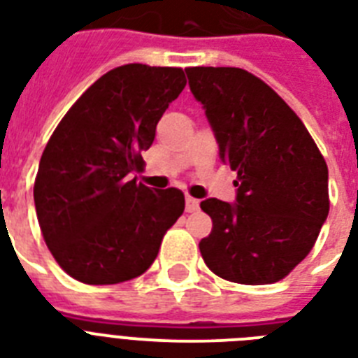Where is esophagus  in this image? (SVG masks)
I'll return each mask as SVG.
<instances>
[{
    "mask_svg": "<svg viewBox=\"0 0 358 358\" xmlns=\"http://www.w3.org/2000/svg\"><path fill=\"white\" fill-rule=\"evenodd\" d=\"M199 206H201V202L196 201V199H193V196H185V210H187V212H196Z\"/></svg>",
    "mask_w": 358,
    "mask_h": 358,
    "instance_id": "obj_1",
    "label": "esophagus"
}]
</instances>
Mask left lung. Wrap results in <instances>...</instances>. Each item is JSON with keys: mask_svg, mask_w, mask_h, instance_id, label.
<instances>
[{"mask_svg": "<svg viewBox=\"0 0 358 358\" xmlns=\"http://www.w3.org/2000/svg\"><path fill=\"white\" fill-rule=\"evenodd\" d=\"M219 145L238 173L236 202L206 199L213 229L199 243L217 277L239 284L284 278L316 243L329 215V171L289 106L243 69H185Z\"/></svg>", "mask_w": 358, "mask_h": 358, "instance_id": "left-lung-1", "label": "left lung"}]
</instances>
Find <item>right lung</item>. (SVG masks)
Masks as SVG:
<instances>
[{
    "label": "right lung",
    "mask_w": 358,
    "mask_h": 358,
    "mask_svg": "<svg viewBox=\"0 0 358 358\" xmlns=\"http://www.w3.org/2000/svg\"><path fill=\"white\" fill-rule=\"evenodd\" d=\"M184 87L182 69L109 70L48 141L33 189L36 217L50 252L76 280L100 286L143 275L184 213L182 191H154L131 178Z\"/></svg>",
    "instance_id": "add662e5"
}]
</instances>
